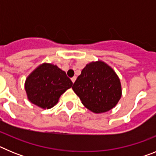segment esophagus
Instances as JSON below:
<instances>
[{"label":"esophagus","mask_w":156,"mask_h":156,"mask_svg":"<svg viewBox=\"0 0 156 156\" xmlns=\"http://www.w3.org/2000/svg\"><path fill=\"white\" fill-rule=\"evenodd\" d=\"M76 80V76H73V78H71V80H72V82H73V83L75 82Z\"/></svg>","instance_id":"obj_1"}]
</instances>
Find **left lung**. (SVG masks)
<instances>
[{
  "instance_id": "1",
  "label": "left lung",
  "mask_w": 156,
  "mask_h": 156,
  "mask_svg": "<svg viewBox=\"0 0 156 156\" xmlns=\"http://www.w3.org/2000/svg\"><path fill=\"white\" fill-rule=\"evenodd\" d=\"M72 88L83 105L94 113L109 111L122 95L119 77L101 61L87 65Z\"/></svg>"
}]
</instances>
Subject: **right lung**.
<instances>
[{
	"mask_svg": "<svg viewBox=\"0 0 156 156\" xmlns=\"http://www.w3.org/2000/svg\"><path fill=\"white\" fill-rule=\"evenodd\" d=\"M73 82L57 66L41 65L30 74L25 82V89L30 102L42 108H52L62 94L70 88Z\"/></svg>",
	"mask_w": 156,
	"mask_h": 156,
	"instance_id": "obj_1",
	"label": "right lung"
}]
</instances>
